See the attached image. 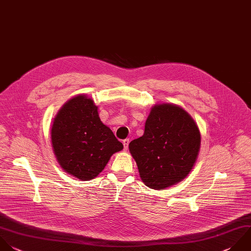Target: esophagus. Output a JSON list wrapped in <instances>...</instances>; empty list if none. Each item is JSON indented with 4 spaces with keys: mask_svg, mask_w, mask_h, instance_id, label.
Masks as SVG:
<instances>
[{
    "mask_svg": "<svg viewBox=\"0 0 251 251\" xmlns=\"http://www.w3.org/2000/svg\"><path fill=\"white\" fill-rule=\"evenodd\" d=\"M128 143H129V139H125L123 140V144H124V150L126 151L128 148Z\"/></svg>",
    "mask_w": 251,
    "mask_h": 251,
    "instance_id": "1",
    "label": "esophagus"
}]
</instances>
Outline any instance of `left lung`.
<instances>
[{
    "label": "left lung",
    "instance_id": "8db88e82",
    "mask_svg": "<svg viewBox=\"0 0 251 251\" xmlns=\"http://www.w3.org/2000/svg\"><path fill=\"white\" fill-rule=\"evenodd\" d=\"M200 144V131L192 117L177 105L161 103L151 108L144 134L128 147L143 183L158 190L188 176Z\"/></svg>",
    "mask_w": 251,
    "mask_h": 251
}]
</instances>
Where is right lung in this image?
<instances>
[{
    "label": "right lung",
    "instance_id": "right-lung-1",
    "mask_svg": "<svg viewBox=\"0 0 251 251\" xmlns=\"http://www.w3.org/2000/svg\"><path fill=\"white\" fill-rule=\"evenodd\" d=\"M51 142L61 168L80 180L96 177L124 145L104 125L86 94L70 99L54 118Z\"/></svg>",
    "mask_w": 251,
    "mask_h": 251
}]
</instances>
